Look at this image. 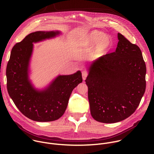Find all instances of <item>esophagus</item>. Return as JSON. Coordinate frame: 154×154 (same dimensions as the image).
Returning <instances> with one entry per match:
<instances>
[{"instance_id": "34e87169", "label": "esophagus", "mask_w": 154, "mask_h": 154, "mask_svg": "<svg viewBox=\"0 0 154 154\" xmlns=\"http://www.w3.org/2000/svg\"><path fill=\"white\" fill-rule=\"evenodd\" d=\"M82 78H83V80H85L86 77L88 76V72L86 71H83L82 72Z\"/></svg>"}]
</instances>
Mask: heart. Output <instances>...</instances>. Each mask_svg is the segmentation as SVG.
<instances>
[{"instance_id": "obj_1", "label": "heart", "mask_w": 154, "mask_h": 154, "mask_svg": "<svg viewBox=\"0 0 154 154\" xmlns=\"http://www.w3.org/2000/svg\"><path fill=\"white\" fill-rule=\"evenodd\" d=\"M84 45L90 49L95 46L94 55L97 57L103 55L112 44V40L108 36L99 30H94L90 32L83 39Z\"/></svg>"}]
</instances>
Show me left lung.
I'll list each match as a JSON object with an SVG mask.
<instances>
[{
  "instance_id": "1",
  "label": "left lung",
  "mask_w": 154,
  "mask_h": 154,
  "mask_svg": "<svg viewBox=\"0 0 154 154\" xmlns=\"http://www.w3.org/2000/svg\"><path fill=\"white\" fill-rule=\"evenodd\" d=\"M115 52L93 61L85 82L92 117L115 123L129 117L146 90V68L140 48L118 33Z\"/></svg>"
}]
</instances>
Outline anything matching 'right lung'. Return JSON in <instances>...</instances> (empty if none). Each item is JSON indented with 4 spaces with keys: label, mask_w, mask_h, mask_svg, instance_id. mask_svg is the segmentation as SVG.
<instances>
[{
    "label": "right lung",
    "mask_w": 154,
    "mask_h": 154,
    "mask_svg": "<svg viewBox=\"0 0 154 154\" xmlns=\"http://www.w3.org/2000/svg\"><path fill=\"white\" fill-rule=\"evenodd\" d=\"M59 31H38L30 33L13 48L6 75L8 94L19 111L38 122L59 119L67 108L72 90L82 82L80 71L60 75L43 90L36 89L29 79V64L33 44L60 35Z\"/></svg>",
    "instance_id": "obj_1"
}]
</instances>
